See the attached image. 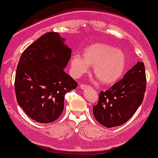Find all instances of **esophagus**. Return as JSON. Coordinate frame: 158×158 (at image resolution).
Listing matches in <instances>:
<instances>
[{"instance_id": "1", "label": "esophagus", "mask_w": 158, "mask_h": 158, "mask_svg": "<svg viewBox=\"0 0 158 158\" xmlns=\"http://www.w3.org/2000/svg\"><path fill=\"white\" fill-rule=\"evenodd\" d=\"M80 88H81V89H86V88H90V86L86 84H81L80 85Z\"/></svg>"}]
</instances>
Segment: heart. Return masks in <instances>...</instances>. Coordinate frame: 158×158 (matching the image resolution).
Instances as JSON below:
<instances>
[{"mask_svg": "<svg viewBox=\"0 0 158 158\" xmlns=\"http://www.w3.org/2000/svg\"><path fill=\"white\" fill-rule=\"evenodd\" d=\"M72 72L80 76L93 66L95 75L104 84L116 82L126 67V56L121 50L103 43H95L83 51V56L74 54L70 60Z\"/></svg>", "mask_w": 158, "mask_h": 158, "instance_id": "heart-1", "label": "heart"}]
</instances>
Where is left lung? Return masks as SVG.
Instances as JSON below:
<instances>
[{
    "mask_svg": "<svg viewBox=\"0 0 158 158\" xmlns=\"http://www.w3.org/2000/svg\"><path fill=\"white\" fill-rule=\"evenodd\" d=\"M146 86L144 63L138 62L127 71L123 78L109 89L99 93L98 104L93 106L95 119L107 127L123 125L140 106Z\"/></svg>",
    "mask_w": 158,
    "mask_h": 158,
    "instance_id": "obj_1",
    "label": "left lung"
}]
</instances>
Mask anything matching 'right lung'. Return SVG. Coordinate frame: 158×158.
Listing matches in <instances>:
<instances>
[{
    "label": "right lung",
    "mask_w": 158,
    "mask_h": 158,
    "mask_svg": "<svg viewBox=\"0 0 158 158\" xmlns=\"http://www.w3.org/2000/svg\"><path fill=\"white\" fill-rule=\"evenodd\" d=\"M65 41L58 33H45L28 46L19 60L15 79L17 102L37 122L57 119L64 109L65 95L77 86L64 71L72 54Z\"/></svg>",
    "instance_id": "1"
}]
</instances>
